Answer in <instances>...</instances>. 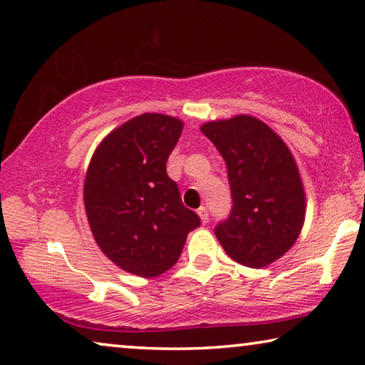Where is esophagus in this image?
I'll use <instances>...</instances> for the list:
<instances>
[{"instance_id":"34e87169","label":"esophagus","mask_w":365,"mask_h":365,"mask_svg":"<svg viewBox=\"0 0 365 365\" xmlns=\"http://www.w3.org/2000/svg\"><path fill=\"white\" fill-rule=\"evenodd\" d=\"M198 216H200L201 222H203V224H207V221H210V214H207V210L205 206H201L198 210Z\"/></svg>"}]
</instances>
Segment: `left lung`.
<instances>
[{
  "instance_id": "obj_1",
  "label": "left lung",
  "mask_w": 365,
  "mask_h": 365,
  "mask_svg": "<svg viewBox=\"0 0 365 365\" xmlns=\"http://www.w3.org/2000/svg\"><path fill=\"white\" fill-rule=\"evenodd\" d=\"M227 165L232 211L216 225L219 244L237 263L264 268L296 244L305 192L296 159L276 133L252 115L201 125Z\"/></svg>"
}]
</instances>
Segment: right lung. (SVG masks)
<instances>
[{"mask_svg":"<svg viewBox=\"0 0 365 365\" xmlns=\"http://www.w3.org/2000/svg\"><path fill=\"white\" fill-rule=\"evenodd\" d=\"M182 130L175 117L138 115L103 138L86 172L84 207L96 244L131 274L170 269L200 225L165 170Z\"/></svg>","mask_w":365,"mask_h":365,"instance_id":"add662e5","label":"right lung"}]
</instances>
